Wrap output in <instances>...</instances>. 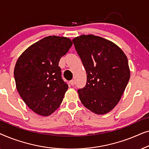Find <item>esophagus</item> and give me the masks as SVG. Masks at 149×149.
Segmentation results:
<instances>
[{
    "label": "esophagus",
    "mask_w": 149,
    "mask_h": 149,
    "mask_svg": "<svg viewBox=\"0 0 149 149\" xmlns=\"http://www.w3.org/2000/svg\"><path fill=\"white\" fill-rule=\"evenodd\" d=\"M70 85H72V86H74V80H71L70 81Z\"/></svg>",
    "instance_id": "obj_1"
}]
</instances>
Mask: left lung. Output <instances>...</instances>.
<instances>
[{
  "label": "left lung",
  "mask_w": 149,
  "mask_h": 149,
  "mask_svg": "<svg viewBox=\"0 0 149 149\" xmlns=\"http://www.w3.org/2000/svg\"><path fill=\"white\" fill-rule=\"evenodd\" d=\"M87 73L85 87L78 90L81 103L104 115L119 102L130 78L127 56L117 45L93 34L72 40Z\"/></svg>",
  "instance_id": "obj_1"
}]
</instances>
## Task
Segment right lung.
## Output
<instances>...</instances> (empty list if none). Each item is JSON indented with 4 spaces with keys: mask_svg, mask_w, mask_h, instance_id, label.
I'll use <instances>...</instances> for the list:
<instances>
[{
    "mask_svg": "<svg viewBox=\"0 0 149 149\" xmlns=\"http://www.w3.org/2000/svg\"><path fill=\"white\" fill-rule=\"evenodd\" d=\"M72 45L70 38L49 36L30 45L17 60L16 88L26 104L38 115H52L62 103L68 86L58 64Z\"/></svg>",
    "mask_w": 149,
    "mask_h": 149,
    "instance_id": "add662e5",
    "label": "right lung"
}]
</instances>
